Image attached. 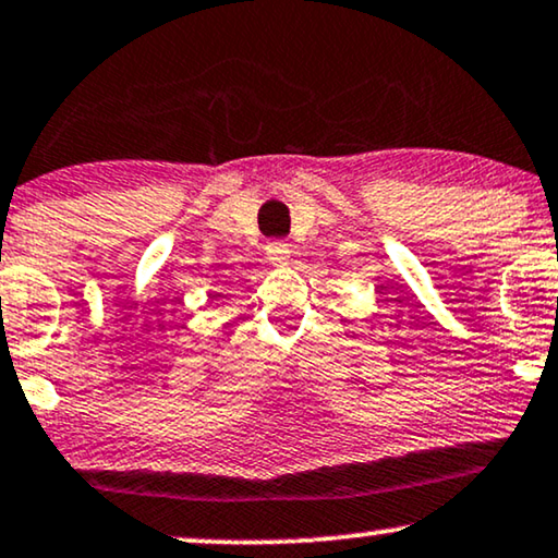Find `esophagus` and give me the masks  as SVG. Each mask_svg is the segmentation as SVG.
Segmentation results:
<instances>
[{
    "label": "esophagus",
    "mask_w": 558,
    "mask_h": 558,
    "mask_svg": "<svg viewBox=\"0 0 558 558\" xmlns=\"http://www.w3.org/2000/svg\"><path fill=\"white\" fill-rule=\"evenodd\" d=\"M267 259H270L272 265H288V259H291V247H288V242L283 240H272L267 242Z\"/></svg>",
    "instance_id": "esophagus-1"
}]
</instances>
